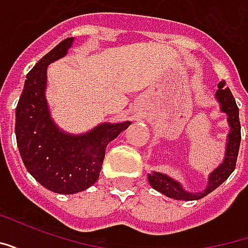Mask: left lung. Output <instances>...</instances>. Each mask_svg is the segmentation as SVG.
Wrapping results in <instances>:
<instances>
[{
  "instance_id": "left-lung-1",
  "label": "left lung",
  "mask_w": 248,
  "mask_h": 248,
  "mask_svg": "<svg viewBox=\"0 0 248 248\" xmlns=\"http://www.w3.org/2000/svg\"><path fill=\"white\" fill-rule=\"evenodd\" d=\"M215 99L219 103V108L223 114L227 115V124L230 131L226 140V151H224L223 162L219 165L215 170L208 174L207 186L203 191L192 192L187 191L186 188L181 185V182L175 181L174 178L169 177L167 174L159 171H153L147 174V179L150 186L166 195L177 201H197L201 198L206 197L207 194L214 191L217 187L231 175L235 170L236 165V156L239 151L240 145V122H239V108L236 106L235 98L229 87L224 86V81L219 82L218 90L215 93Z\"/></svg>"
}]
</instances>
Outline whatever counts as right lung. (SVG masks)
<instances>
[{"instance_id":"1","label":"right lung","mask_w":248,"mask_h":248,"mask_svg":"<svg viewBox=\"0 0 248 248\" xmlns=\"http://www.w3.org/2000/svg\"><path fill=\"white\" fill-rule=\"evenodd\" d=\"M74 38H66L28 73L16 108V138L26 170L57 194L83 191L99 178L108 145L131 122H103L83 134L60 129L46 99L47 66L67 54Z\"/></svg>"}]
</instances>
